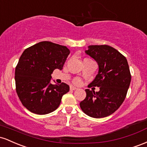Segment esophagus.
<instances>
[{"label": "esophagus", "mask_w": 147, "mask_h": 147, "mask_svg": "<svg viewBox=\"0 0 147 147\" xmlns=\"http://www.w3.org/2000/svg\"><path fill=\"white\" fill-rule=\"evenodd\" d=\"M77 89V87H74V86H70V90H76Z\"/></svg>", "instance_id": "obj_1"}]
</instances>
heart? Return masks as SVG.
Instances as JSON below:
<instances>
[{"mask_svg":"<svg viewBox=\"0 0 147 147\" xmlns=\"http://www.w3.org/2000/svg\"><path fill=\"white\" fill-rule=\"evenodd\" d=\"M74 82H75L76 84H80L81 81H80V80L79 78H76L75 80H74Z\"/></svg>","mask_w":147,"mask_h":147,"instance_id":"b5f03b06","label":"heart"}]
</instances>
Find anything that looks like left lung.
I'll list each match as a JSON object with an SVG mask.
<instances>
[{
  "label": "left lung",
  "instance_id": "obj_1",
  "mask_svg": "<svg viewBox=\"0 0 147 147\" xmlns=\"http://www.w3.org/2000/svg\"><path fill=\"white\" fill-rule=\"evenodd\" d=\"M85 53L97 62L98 74L90 85L100 87L98 92L85 90L86 97L80 103L84 113L102 118L115 113L122 104L131 80L126 57L108 45L89 46Z\"/></svg>",
  "mask_w": 147,
  "mask_h": 147
}]
</instances>
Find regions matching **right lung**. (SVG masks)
I'll return each instance as SVG.
<instances>
[{
	"mask_svg": "<svg viewBox=\"0 0 147 147\" xmlns=\"http://www.w3.org/2000/svg\"><path fill=\"white\" fill-rule=\"evenodd\" d=\"M70 51L50 42H41L23 52L15 69L16 90L19 99L29 111L37 115L52 113L58 108L69 86L53 84L51 74L62 70Z\"/></svg>",
	"mask_w": 147,
	"mask_h": 147,
	"instance_id": "add662e5",
	"label": "right lung"
}]
</instances>
